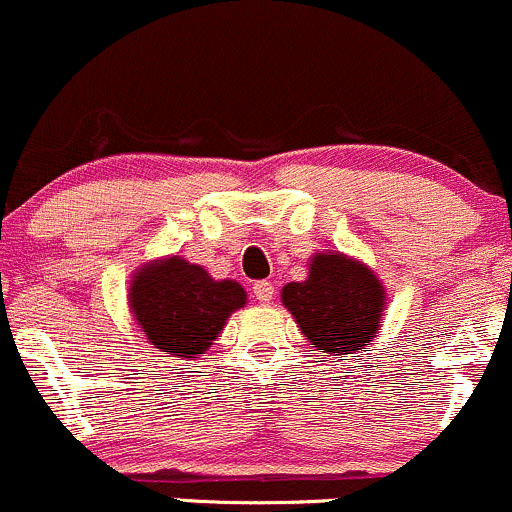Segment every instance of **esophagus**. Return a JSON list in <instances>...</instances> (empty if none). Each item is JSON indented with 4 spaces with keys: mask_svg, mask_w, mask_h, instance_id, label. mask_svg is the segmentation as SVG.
I'll return each instance as SVG.
<instances>
[{
    "mask_svg": "<svg viewBox=\"0 0 512 512\" xmlns=\"http://www.w3.org/2000/svg\"><path fill=\"white\" fill-rule=\"evenodd\" d=\"M252 294L260 303H269L274 299V284L272 282H255L252 286Z\"/></svg>",
    "mask_w": 512,
    "mask_h": 512,
    "instance_id": "1",
    "label": "esophagus"
}]
</instances>
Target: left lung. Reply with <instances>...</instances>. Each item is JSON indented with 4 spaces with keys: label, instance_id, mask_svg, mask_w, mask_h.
Here are the masks:
<instances>
[{
    "label": "left lung",
    "instance_id": "obj_1",
    "mask_svg": "<svg viewBox=\"0 0 512 512\" xmlns=\"http://www.w3.org/2000/svg\"><path fill=\"white\" fill-rule=\"evenodd\" d=\"M282 303L323 357L367 352L381 328L386 289L376 272L345 252H313L308 277L282 289Z\"/></svg>",
    "mask_w": 512,
    "mask_h": 512
}]
</instances>
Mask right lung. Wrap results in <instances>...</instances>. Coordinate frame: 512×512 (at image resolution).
Listing matches in <instances>:
<instances>
[{
    "mask_svg": "<svg viewBox=\"0 0 512 512\" xmlns=\"http://www.w3.org/2000/svg\"><path fill=\"white\" fill-rule=\"evenodd\" d=\"M245 303V289L235 279H213L179 255L140 265L128 286V308L145 340L182 359L204 355L230 313Z\"/></svg>",
    "mask_w": 512,
    "mask_h": 512,
    "instance_id": "1",
    "label": "right lung"
}]
</instances>
